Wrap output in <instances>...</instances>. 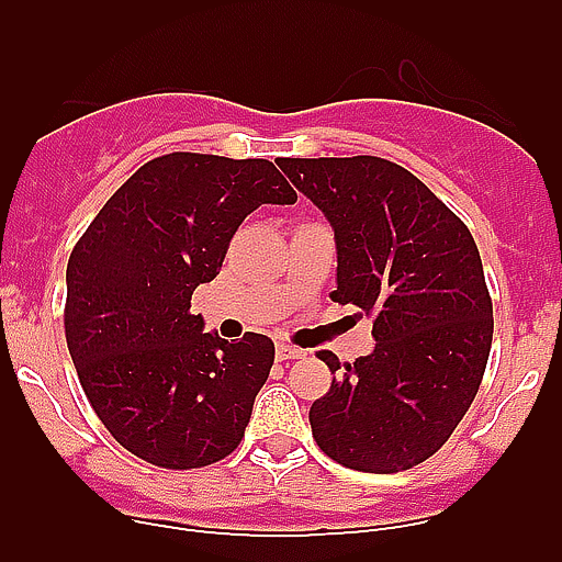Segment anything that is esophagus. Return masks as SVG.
I'll return each instance as SVG.
<instances>
[{"instance_id":"obj_1","label":"esophagus","mask_w":562,"mask_h":562,"mask_svg":"<svg viewBox=\"0 0 562 562\" xmlns=\"http://www.w3.org/2000/svg\"><path fill=\"white\" fill-rule=\"evenodd\" d=\"M304 350L296 348V345H288V342H277V359L288 361V359H302Z\"/></svg>"}]
</instances>
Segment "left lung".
<instances>
[{"label":"left lung","mask_w":562,"mask_h":562,"mask_svg":"<svg viewBox=\"0 0 562 562\" xmlns=\"http://www.w3.org/2000/svg\"><path fill=\"white\" fill-rule=\"evenodd\" d=\"M280 168L334 228V302L375 317V350L339 364L313 402V438L350 470L396 473L451 438L484 378L492 299L468 225L383 157H285Z\"/></svg>","instance_id":"obj_1"}]
</instances>
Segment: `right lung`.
<instances>
[{
	"label": "right lung",
	"instance_id": "right-lung-1",
	"mask_svg": "<svg viewBox=\"0 0 562 562\" xmlns=\"http://www.w3.org/2000/svg\"><path fill=\"white\" fill-rule=\"evenodd\" d=\"M263 203H296L274 162L173 151L108 198L67 260L65 337L83 394L116 443L157 468L228 457L274 364L269 337L228 342L190 313Z\"/></svg>",
	"mask_w": 562,
	"mask_h": 562
}]
</instances>
